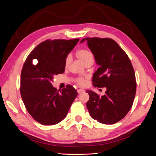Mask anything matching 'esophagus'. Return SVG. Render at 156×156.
Masks as SVG:
<instances>
[{
  "label": "esophagus",
  "mask_w": 156,
  "mask_h": 156,
  "mask_svg": "<svg viewBox=\"0 0 156 156\" xmlns=\"http://www.w3.org/2000/svg\"><path fill=\"white\" fill-rule=\"evenodd\" d=\"M84 90L83 89H78L77 90V92L79 93V94H81V93H82V92H83Z\"/></svg>",
  "instance_id": "esophagus-1"
}]
</instances>
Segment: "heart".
I'll return each mask as SVG.
<instances>
[{
	"instance_id": "1",
	"label": "heart",
	"mask_w": 156,
	"mask_h": 156,
	"mask_svg": "<svg viewBox=\"0 0 156 156\" xmlns=\"http://www.w3.org/2000/svg\"><path fill=\"white\" fill-rule=\"evenodd\" d=\"M76 55L77 58L81 61V62L85 65H87L88 64H92L94 62V55L88 49H83L79 50ZM71 60H72V57L69 55H68L65 59V66L67 67L69 65ZM87 77H78L75 79V81L79 86H84L87 83Z\"/></svg>"
}]
</instances>
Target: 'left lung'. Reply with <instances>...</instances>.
Listing matches in <instances>:
<instances>
[{"label":"left lung","mask_w":156,"mask_h":156,"mask_svg":"<svg viewBox=\"0 0 156 156\" xmlns=\"http://www.w3.org/2000/svg\"><path fill=\"white\" fill-rule=\"evenodd\" d=\"M96 63L100 65L94 73V87H105L103 96L92 90L87 107L94 120L104 124H113L121 120L133 105L136 94L135 75L131 60L126 52L111 38L85 37Z\"/></svg>","instance_id":"8db88e82"}]
</instances>
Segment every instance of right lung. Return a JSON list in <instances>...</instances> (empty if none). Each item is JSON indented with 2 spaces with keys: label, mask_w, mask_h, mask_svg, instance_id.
I'll return each mask as SVG.
<instances>
[{
  "label": "right lung",
  "mask_w": 156,
  "mask_h": 156,
  "mask_svg": "<svg viewBox=\"0 0 156 156\" xmlns=\"http://www.w3.org/2000/svg\"><path fill=\"white\" fill-rule=\"evenodd\" d=\"M79 41L47 40L30 52L23 64L21 96L27 111L41 124L51 126L62 121L77 96L70 84L58 90L51 82L55 75L64 72L66 57Z\"/></svg>",
  "instance_id": "obj_1"
}]
</instances>
